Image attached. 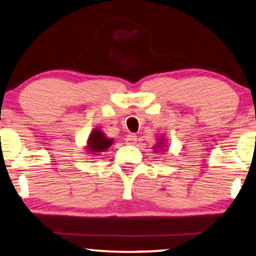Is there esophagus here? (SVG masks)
Here are the masks:
<instances>
[{
    "mask_svg": "<svg viewBox=\"0 0 256 256\" xmlns=\"http://www.w3.org/2000/svg\"><path fill=\"white\" fill-rule=\"evenodd\" d=\"M138 141V136L136 134H130L126 136V142L130 144H136Z\"/></svg>",
    "mask_w": 256,
    "mask_h": 256,
    "instance_id": "1",
    "label": "esophagus"
}]
</instances>
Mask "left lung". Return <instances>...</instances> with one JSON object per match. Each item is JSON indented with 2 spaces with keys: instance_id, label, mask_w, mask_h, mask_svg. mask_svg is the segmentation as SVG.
<instances>
[{
  "instance_id": "left-lung-1",
  "label": "left lung",
  "mask_w": 256,
  "mask_h": 256,
  "mask_svg": "<svg viewBox=\"0 0 256 256\" xmlns=\"http://www.w3.org/2000/svg\"><path fill=\"white\" fill-rule=\"evenodd\" d=\"M155 148H156V147H155ZM157 148H158V147H157Z\"/></svg>"
}]
</instances>
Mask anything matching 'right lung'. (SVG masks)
<instances>
[{"instance_id":"1","label":"right lung","mask_w":256,"mask_h":256,"mask_svg":"<svg viewBox=\"0 0 256 256\" xmlns=\"http://www.w3.org/2000/svg\"><path fill=\"white\" fill-rule=\"evenodd\" d=\"M112 139H107L100 130H94L88 140V150L92 152H104L107 148L112 144Z\"/></svg>"}]
</instances>
